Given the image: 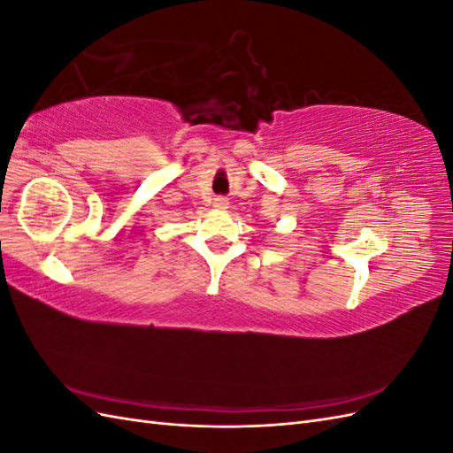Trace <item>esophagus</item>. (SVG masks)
<instances>
[{"label": "esophagus", "mask_w": 453, "mask_h": 453, "mask_svg": "<svg viewBox=\"0 0 453 453\" xmlns=\"http://www.w3.org/2000/svg\"><path fill=\"white\" fill-rule=\"evenodd\" d=\"M213 208H217V210H226V208H228V200H226L225 196L213 198Z\"/></svg>", "instance_id": "esophagus-1"}]
</instances>
